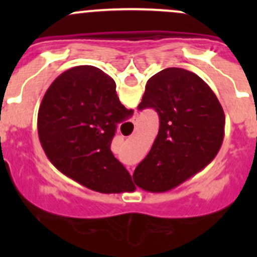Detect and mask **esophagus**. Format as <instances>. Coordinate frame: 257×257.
<instances>
[{
  "label": "esophagus",
  "mask_w": 257,
  "mask_h": 257,
  "mask_svg": "<svg viewBox=\"0 0 257 257\" xmlns=\"http://www.w3.org/2000/svg\"><path fill=\"white\" fill-rule=\"evenodd\" d=\"M131 174H132V170H131Z\"/></svg>",
  "instance_id": "esophagus-1"
}]
</instances>
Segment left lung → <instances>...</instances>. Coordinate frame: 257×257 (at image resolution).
I'll return each instance as SVG.
<instances>
[{"label":"left lung","instance_id":"left-lung-1","mask_svg":"<svg viewBox=\"0 0 257 257\" xmlns=\"http://www.w3.org/2000/svg\"><path fill=\"white\" fill-rule=\"evenodd\" d=\"M139 110L153 108L159 132L133 174L134 184L164 193L214 160L225 134V114L211 88L195 73L165 68L147 82Z\"/></svg>","mask_w":257,"mask_h":257}]
</instances>
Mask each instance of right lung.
<instances>
[{"label":"right lung","mask_w":257,"mask_h":257,"mask_svg":"<svg viewBox=\"0 0 257 257\" xmlns=\"http://www.w3.org/2000/svg\"><path fill=\"white\" fill-rule=\"evenodd\" d=\"M132 114L108 74L77 66L49 85L38 110V137L52 164L68 178L99 193L131 191V174L110 144L116 124Z\"/></svg>","instance_id":"add662e5"}]
</instances>
